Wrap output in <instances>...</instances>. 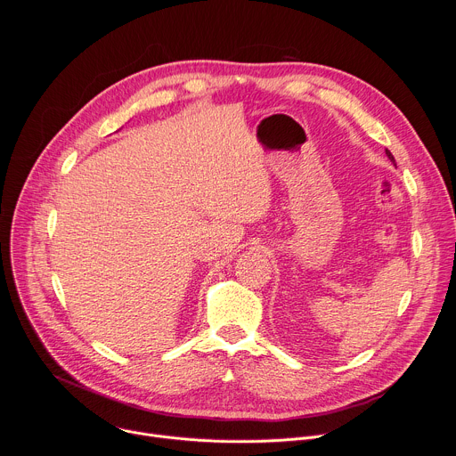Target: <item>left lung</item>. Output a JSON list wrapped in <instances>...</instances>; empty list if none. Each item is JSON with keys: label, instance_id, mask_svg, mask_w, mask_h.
<instances>
[{"label": "left lung", "instance_id": "8db88e82", "mask_svg": "<svg viewBox=\"0 0 456 456\" xmlns=\"http://www.w3.org/2000/svg\"><path fill=\"white\" fill-rule=\"evenodd\" d=\"M386 155H387V159H389V160H392V162L395 164V159H394V155H392V153H389V150H386Z\"/></svg>", "mask_w": 456, "mask_h": 456}]
</instances>
